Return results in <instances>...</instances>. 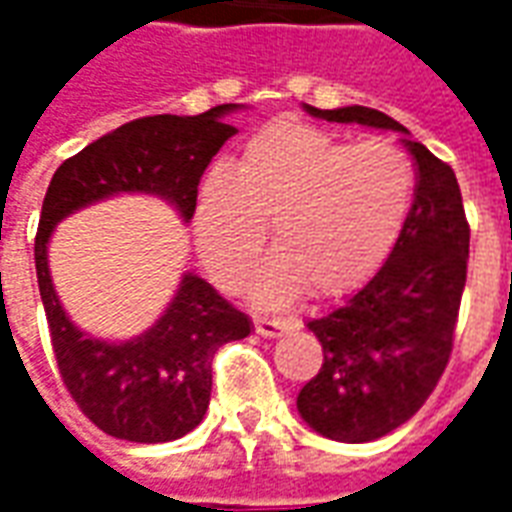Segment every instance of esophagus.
I'll return each mask as SVG.
<instances>
[{
    "mask_svg": "<svg viewBox=\"0 0 512 512\" xmlns=\"http://www.w3.org/2000/svg\"><path fill=\"white\" fill-rule=\"evenodd\" d=\"M296 329V321L293 318H257L255 332L260 337H282Z\"/></svg>",
    "mask_w": 512,
    "mask_h": 512,
    "instance_id": "esophagus-1",
    "label": "esophagus"
}]
</instances>
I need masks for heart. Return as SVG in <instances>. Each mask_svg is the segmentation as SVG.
<instances>
[{
    "mask_svg": "<svg viewBox=\"0 0 512 512\" xmlns=\"http://www.w3.org/2000/svg\"><path fill=\"white\" fill-rule=\"evenodd\" d=\"M411 158L386 139L345 142L310 126H274L246 145L238 167L205 172L194 205L202 263L238 288L266 244L279 255L255 299L279 304L299 290L332 299L373 277L406 224Z\"/></svg>",
    "mask_w": 512,
    "mask_h": 512,
    "instance_id": "1",
    "label": "heart"
}]
</instances>
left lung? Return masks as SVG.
I'll return each mask as SVG.
<instances>
[{"instance_id":"1","label":"left lung","mask_w":512,"mask_h":512,"mask_svg":"<svg viewBox=\"0 0 512 512\" xmlns=\"http://www.w3.org/2000/svg\"><path fill=\"white\" fill-rule=\"evenodd\" d=\"M304 112L403 134L417 164L414 202L384 266L343 304L307 323L323 345V365L301 386L296 408L315 433L362 444L414 417L450 362L469 224L450 164L414 142L397 120L367 106L304 104Z\"/></svg>"}]
</instances>
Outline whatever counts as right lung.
Listing matches in <instances>:
<instances>
[{"instance_id":"1","label":"right lung","mask_w":512,"mask_h":512,"mask_svg":"<svg viewBox=\"0 0 512 512\" xmlns=\"http://www.w3.org/2000/svg\"><path fill=\"white\" fill-rule=\"evenodd\" d=\"M238 109L244 106L222 104L194 117L131 120L62 161L46 191L35 268L57 367L84 417L115 439L158 444L197 428L211 400L213 354L224 343L249 337L252 321L205 279L186 271L150 329L131 340L93 337L71 321L54 290L51 235L65 216L117 194L158 197L189 224L202 172L235 134L224 117Z\"/></svg>"}]
</instances>
